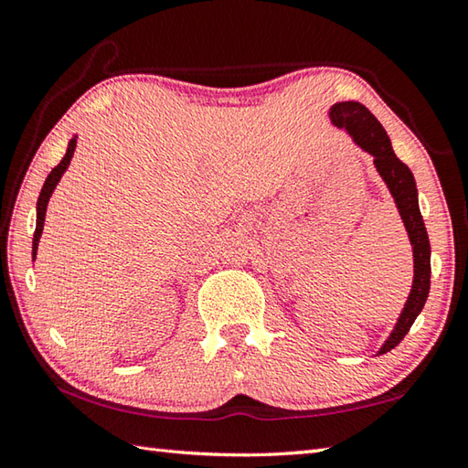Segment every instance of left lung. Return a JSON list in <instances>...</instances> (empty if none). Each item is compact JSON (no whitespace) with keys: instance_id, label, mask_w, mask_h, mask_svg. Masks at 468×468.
I'll return each mask as SVG.
<instances>
[{"instance_id":"1","label":"left lung","mask_w":468,"mask_h":468,"mask_svg":"<svg viewBox=\"0 0 468 468\" xmlns=\"http://www.w3.org/2000/svg\"><path fill=\"white\" fill-rule=\"evenodd\" d=\"M329 116L337 129L350 133V137L375 157V165L382 180L388 186L390 194H393L399 215L403 218L407 235H410V241L413 245V286L393 334L388 335L378 352L387 354L407 335V331L418 319L430 294V239L418 205V188H415L411 169L395 155L387 131L382 129V124L367 106L358 104V101H339L331 108Z\"/></svg>"}]
</instances>
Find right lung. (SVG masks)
<instances>
[{
    "label": "right lung",
    "mask_w": 468,
    "mask_h": 468,
    "mask_svg": "<svg viewBox=\"0 0 468 468\" xmlns=\"http://www.w3.org/2000/svg\"><path fill=\"white\" fill-rule=\"evenodd\" d=\"M75 147H78V139L73 137L69 141V147H67L65 157L61 159V164L53 167V172L47 176L45 186H42V190H40V197H38V202H37V231H34V239H32V260H37L38 239H40V235H42V227H45V215H47L48 198H50V194H53V190L57 188V184H58V180H61V176L65 174V169L69 167Z\"/></svg>",
    "instance_id": "right-lung-1"
}]
</instances>
